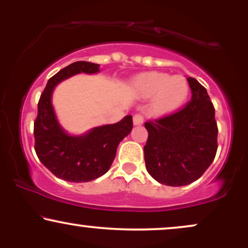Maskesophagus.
Listing matches in <instances>:
<instances>
[{
	"instance_id": "34e87169",
	"label": "esophagus",
	"mask_w": 248,
	"mask_h": 248,
	"mask_svg": "<svg viewBox=\"0 0 248 248\" xmlns=\"http://www.w3.org/2000/svg\"><path fill=\"white\" fill-rule=\"evenodd\" d=\"M133 122H134V124H135V126L142 124H143V115H142L141 113H136V114H134Z\"/></svg>"
}]
</instances>
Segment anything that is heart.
<instances>
[{
	"label": "heart",
	"instance_id": "obj_1",
	"mask_svg": "<svg viewBox=\"0 0 248 248\" xmlns=\"http://www.w3.org/2000/svg\"><path fill=\"white\" fill-rule=\"evenodd\" d=\"M135 87L144 98L153 96L152 112L156 115L171 113L183 104L189 93V85L182 76L147 72L136 79Z\"/></svg>",
	"mask_w": 248,
	"mask_h": 248
}]
</instances>
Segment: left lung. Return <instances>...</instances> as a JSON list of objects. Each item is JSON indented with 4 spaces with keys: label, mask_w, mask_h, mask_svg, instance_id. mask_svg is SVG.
<instances>
[{
    "label": "left lung",
    "mask_w": 248,
    "mask_h": 248,
    "mask_svg": "<svg viewBox=\"0 0 248 248\" xmlns=\"http://www.w3.org/2000/svg\"><path fill=\"white\" fill-rule=\"evenodd\" d=\"M191 100L181 109L148 120L144 161L148 172L162 184L182 186L206 171L217 153L218 127L206 88L187 78Z\"/></svg>",
    "instance_id": "8db88e82"
}]
</instances>
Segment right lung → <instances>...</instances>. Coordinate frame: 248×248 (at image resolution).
Segmentation results:
<instances>
[{
    "label": "right lung",
    "mask_w": 248,
    "mask_h": 248,
    "mask_svg": "<svg viewBox=\"0 0 248 248\" xmlns=\"http://www.w3.org/2000/svg\"><path fill=\"white\" fill-rule=\"evenodd\" d=\"M99 65L76 62L51 77L38 101L33 122L35 150L39 161L56 177L67 182H90L108 171L115 158L116 148L133 128L132 115L114 124L96 127L82 136H70L56 120L51 95L58 82L77 73H95Z\"/></svg>",
    "instance_id": "obj_1"
}]
</instances>
